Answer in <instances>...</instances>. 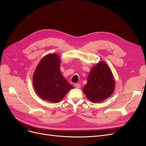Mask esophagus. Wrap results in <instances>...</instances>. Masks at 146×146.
Masks as SVG:
<instances>
[{
	"mask_svg": "<svg viewBox=\"0 0 146 146\" xmlns=\"http://www.w3.org/2000/svg\"><path fill=\"white\" fill-rule=\"evenodd\" d=\"M74 86L76 88H78V89H79L81 87L80 84H79V83H75V84H74Z\"/></svg>",
	"mask_w": 146,
	"mask_h": 146,
	"instance_id": "34e87169",
	"label": "esophagus"
}]
</instances>
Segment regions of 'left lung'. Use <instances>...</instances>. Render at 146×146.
I'll use <instances>...</instances> for the list:
<instances>
[{
    "label": "left lung",
    "instance_id": "1",
    "mask_svg": "<svg viewBox=\"0 0 146 146\" xmlns=\"http://www.w3.org/2000/svg\"><path fill=\"white\" fill-rule=\"evenodd\" d=\"M115 88V79L111 69L102 61L91 68L83 92L90 102L98 103L111 96Z\"/></svg>",
    "mask_w": 146,
    "mask_h": 146
}]
</instances>
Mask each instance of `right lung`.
<instances>
[{
  "mask_svg": "<svg viewBox=\"0 0 146 146\" xmlns=\"http://www.w3.org/2000/svg\"><path fill=\"white\" fill-rule=\"evenodd\" d=\"M61 60L58 54H49L37 65L33 83L35 92L41 99L52 103L61 101L73 86L61 74Z\"/></svg>",
  "mask_w": 146,
  "mask_h": 146,
  "instance_id": "1",
  "label": "right lung"
}]
</instances>
